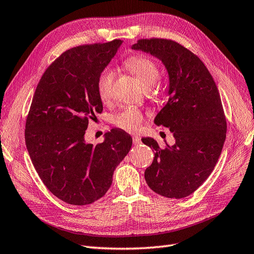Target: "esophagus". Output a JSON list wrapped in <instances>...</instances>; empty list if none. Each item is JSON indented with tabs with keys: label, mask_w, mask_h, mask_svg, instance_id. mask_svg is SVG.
Wrapping results in <instances>:
<instances>
[{
	"label": "esophagus",
	"mask_w": 254,
	"mask_h": 254,
	"mask_svg": "<svg viewBox=\"0 0 254 254\" xmlns=\"http://www.w3.org/2000/svg\"><path fill=\"white\" fill-rule=\"evenodd\" d=\"M140 142H141V139H140L139 137H134V138H133V143H134L135 145L140 144Z\"/></svg>",
	"instance_id": "34e87169"
}]
</instances>
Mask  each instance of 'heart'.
<instances>
[{
  "label": "heart",
  "mask_w": 254,
  "mask_h": 254,
  "mask_svg": "<svg viewBox=\"0 0 254 254\" xmlns=\"http://www.w3.org/2000/svg\"><path fill=\"white\" fill-rule=\"evenodd\" d=\"M126 67L132 72L137 79L145 89L154 87L160 76L158 64L147 56L135 55L126 61ZM115 73L112 69L107 68L103 70L98 78L97 90L98 95L102 101L110 99L112 94V87L114 82ZM142 113L138 109L128 107L121 111L114 117V124L127 130V132H136L142 124Z\"/></svg>",
  "instance_id": "obj_1"
}]
</instances>
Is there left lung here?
Masks as SVG:
<instances>
[{
	"mask_svg": "<svg viewBox=\"0 0 254 254\" xmlns=\"http://www.w3.org/2000/svg\"><path fill=\"white\" fill-rule=\"evenodd\" d=\"M132 49L155 56L168 74V101L154 122L170 128L175 144L143 138L155 154L145 181L160 195L185 198L207 179L222 153L227 126L219 90L203 62L180 44L140 40Z\"/></svg>",
	"mask_w": 254,
	"mask_h": 254,
	"instance_id": "obj_1",
	"label": "left lung"
}]
</instances>
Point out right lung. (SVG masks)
I'll list each match as a JSON object with an SVG mask.
<instances>
[{
	"label": "right lung",
	"instance_id": "1",
	"mask_svg": "<svg viewBox=\"0 0 254 254\" xmlns=\"http://www.w3.org/2000/svg\"><path fill=\"white\" fill-rule=\"evenodd\" d=\"M124 41L75 47L42 76L26 120L25 140L36 173L55 196L88 205L109 190L133 139L113 128L96 145L86 141L89 119L102 111L97 83Z\"/></svg>",
	"mask_w": 254,
	"mask_h": 254
}]
</instances>
